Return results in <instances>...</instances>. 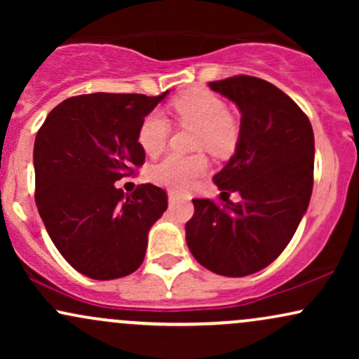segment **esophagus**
Returning a JSON list of instances; mask_svg holds the SVG:
<instances>
[{
    "label": "esophagus",
    "mask_w": 359,
    "mask_h": 359,
    "mask_svg": "<svg viewBox=\"0 0 359 359\" xmlns=\"http://www.w3.org/2000/svg\"><path fill=\"white\" fill-rule=\"evenodd\" d=\"M180 199H182V196H180L179 192H174V191L168 192V204H174V203H177V201H180Z\"/></svg>",
    "instance_id": "1"
}]
</instances>
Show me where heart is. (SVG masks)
I'll use <instances>...</instances> for the list:
<instances>
[{"label": "heart", "instance_id": "heart-1", "mask_svg": "<svg viewBox=\"0 0 359 359\" xmlns=\"http://www.w3.org/2000/svg\"><path fill=\"white\" fill-rule=\"evenodd\" d=\"M175 116L184 125L197 126L196 147L211 154L226 155L238 140V123L228 113L226 102L209 90H189L174 101ZM170 135V125L160 113H150L138 130V143L147 155L163 150ZM209 163L203 154L168 155L151 168L154 182L172 191H185L194 180L205 174Z\"/></svg>", "mask_w": 359, "mask_h": 359}]
</instances>
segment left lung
Wrapping results in <instances>:
<instances>
[{
	"label": "left lung",
	"mask_w": 359,
	"mask_h": 359,
	"mask_svg": "<svg viewBox=\"0 0 359 359\" xmlns=\"http://www.w3.org/2000/svg\"><path fill=\"white\" fill-rule=\"evenodd\" d=\"M241 113L234 155L214 175L240 203L194 199L185 241L194 258L224 277H246L285 250L306 214L314 185V131L283 90L251 76L209 82Z\"/></svg>",
	"instance_id": "left-lung-1"
}]
</instances>
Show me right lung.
<instances>
[{
    "mask_svg": "<svg viewBox=\"0 0 359 359\" xmlns=\"http://www.w3.org/2000/svg\"><path fill=\"white\" fill-rule=\"evenodd\" d=\"M168 93L69 97L36 133V208L55 248L86 277H126L145 258L148 231L165 212L167 194L151 184L125 194L114 182L143 165L140 125Z\"/></svg>",
    "mask_w": 359,
    "mask_h": 359,
    "instance_id": "1",
    "label": "right lung"
}]
</instances>
